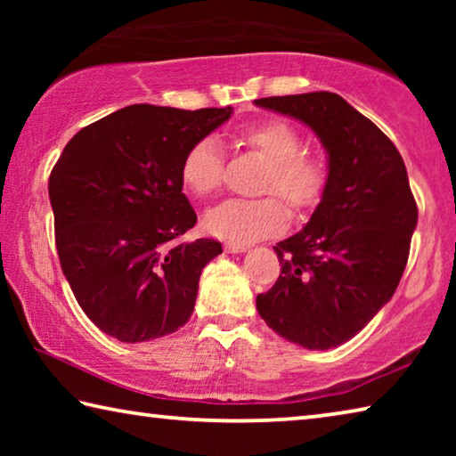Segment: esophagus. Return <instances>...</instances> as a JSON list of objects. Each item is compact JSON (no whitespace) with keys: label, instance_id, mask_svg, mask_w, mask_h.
<instances>
[{"label":"esophagus","instance_id":"obj_1","mask_svg":"<svg viewBox=\"0 0 456 456\" xmlns=\"http://www.w3.org/2000/svg\"><path fill=\"white\" fill-rule=\"evenodd\" d=\"M225 251H229V253H245V251H247V245H241V243H225Z\"/></svg>","mask_w":456,"mask_h":456}]
</instances>
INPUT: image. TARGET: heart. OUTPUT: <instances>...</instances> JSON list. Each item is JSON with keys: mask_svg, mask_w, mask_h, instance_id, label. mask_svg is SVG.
<instances>
[{"mask_svg": "<svg viewBox=\"0 0 456 456\" xmlns=\"http://www.w3.org/2000/svg\"><path fill=\"white\" fill-rule=\"evenodd\" d=\"M241 142L269 160L261 189L275 192L293 209L318 205L328 187V163L318 154L304 152V138L296 126L280 118L247 125L239 133ZM183 183L199 197L217 191L223 183V151L217 138L203 136L189 146L181 165ZM288 211L280 199H225L203 217L207 233L229 243L247 245L261 237L280 233Z\"/></svg>", "mask_w": 456, "mask_h": 456, "instance_id": "obj_1", "label": "heart"}]
</instances>
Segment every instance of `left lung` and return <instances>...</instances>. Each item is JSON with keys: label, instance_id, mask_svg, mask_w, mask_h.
<instances>
[{"label": "left lung", "instance_id": "8db88e82", "mask_svg": "<svg viewBox=\"0 0 456 456\" xmlns=\"http://www.w3.org/2000/svg\"><path fill=\"white\" fill-rule=\"evenodd\" d=\"M256 104L310 126L330 171L307 225L273 247L281 273L257 296V312L293 344L336 348L390 302L404 273L419 221L404 160L372 120L334 92Z\"/></svg>", "mask_w": 456, "mask_h": 456}]
</instances>
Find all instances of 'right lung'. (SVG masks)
I'll return each mask as SVG.
<instances>
[{
    "label": "right lung",
    "mask_w": 456,
    "mask_h": 456,
    "mask_svg": "<svg viewBox=\"0 0 456 456\" xmlns=\"http://www.w3.org/2000/svg\"><path fill=\"white\" fill-rule=\"evenodd\" d=\"M233 108L133 104L72 136L50 175L61 272L84 314L126 344L189 322L203 267L221 243L181 235L197 215L183 192L184 152Z\"/></svg>",
    "instance_id": "obj_1"
}]
</instances>
